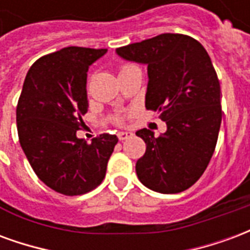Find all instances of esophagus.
Wrapping results in <instances>:
<instances>
[{
	"label": "esophagus",
	"instance_id": "esophagus-1",
	"mask_svg": "<svg viewBox=\"0 0 250 250\" xmlns=\"http://www.w3.org/2000/svg\"><path fill=\"white\" fill-rule=\"evenodd\" d=\"M131 136H132L131 132H125V131H120V132H118V138H119V141H125V139L131 138Z\"/></svg>",
	"mask_w": 250,
	"mask_h": 250
}]
</instances>
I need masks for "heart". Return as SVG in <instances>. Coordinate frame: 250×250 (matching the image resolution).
I'll list each match as a JSON object with an SVG mask.
<instances>
[{
  "label": "heart",
  "instance_id": "heart-1",
  "mask_svg": "<svg viewBox=\"0 0 250 250\" xmlns=\"http://www.w3.org/2000/svg\"><path fill=\"white\" fill-rule=\"evenodd\" d=\"M127 65H130V64H125V65H122L120 66V69H123V68H125V66H127ZM114 120L115 122H116V123H123V118H122V116H120V115H116V116H115L114 118Z\"/></svg>",
  "mask_w": 250,
  "mask_h": 250
}]
</instances>
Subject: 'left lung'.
<instances>
[{
	"mask_svg": "<svg viewBox=\"0 0 250 250\" xmlns=\"http://www.w3.org/2000/svg\"><path fill=\"white\" fill-rule=\"evenodd\" d=\"M116 53L147 64L146 108L158 111L167 125L159 136L136 131L146 143L136 162L138 178L158 193L185 191L208 167L222 120L220 80L209 55L195 39L179 33L120 46Z\"/></svg>",
	"mask_w": 250,
	"mask_h": 250,
	"instance_id": "obj_1",
	"label": "left lung"
}]
</instances>
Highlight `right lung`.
Instances as JSON below:
<instances>
[{"instance_id": "obj_1", "label": "right lung", "mask_w": 250, "mask_h": 250, "mask_svg": "<svg viewBox=\"0 0 250 250\" xmlns=\"http://www.w3.org/2000/svg\"><path fill=\"white\" fill-rule=\"evenodd\" d=\"M107 49L66 46L30 66L16 119L20 145L36 175L64 195H82L103 182L116 135L100 134L91 143L76 131L87 114L88 66Z\"/></svg>"}]
</instances>
